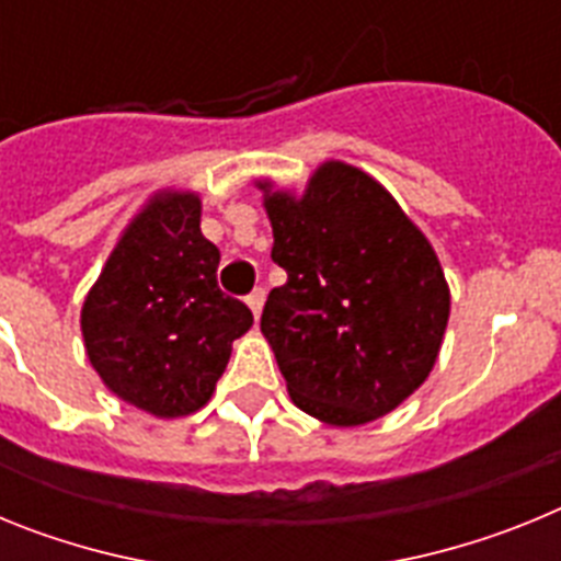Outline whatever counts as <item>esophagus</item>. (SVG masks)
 <instances>
[{
	"label": "esophagus",
	"mask_w": 561,
	"mask_h": 561,
	"mask_svg": "<svg viewBox=\"0 0 561 561\" xmlns=\"http://www.w3.org/2000/svg\"><path fill=\"white\" fill-rule=\"evenodd\" d=\"M264 300H266V291L264 289H252L250 295H247V306L252 309V314H255V320L261 317V309H264Z\"/></svg>",
	"instance_id": "34e87169"
}]
</instances>
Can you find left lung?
<instances>
[{"label": "left lung", "instance_id": "8db88e82", "mask_svg": "<svg viewBox=\"0 0 561 561\" xmlns=\"http://www.w3.org/2000/svg\"><path fill=\"white\" fill-rule=\"evenodd\" d=\"M264 191L272 261L261 331L291 401L356 427L388 415L424 385L449 320V286L424 232L374 176L323 162L304 196Z\"/></svg>", "mask_w": 561, "mask_h": 561}]
</instances>
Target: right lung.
Masks as SVG:
<instances>
[{
	"instance_id": "obj_1",
	"label": "right lung",
	"mask_w": 561,
	"mask_h": 561,
	"mask_svg": "<svg viewBox=\"0 0 561 561\" xmlns=\"http://www.w3.org/2000/svg\"><path fill=\"white\" fill-rule=\"evenodd\" d=\"M196 193L148 199L81 309L92 368L114 396L157 419L205 408L252 311L219 289V250L199 230Z\"/></svg>"
}]
</instances>
